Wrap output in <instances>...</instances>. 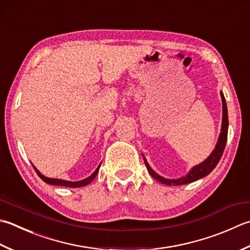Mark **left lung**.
Returning a JSON list of instances; mask_svg holds the SVG:
<instances>
[{"mask_svg":"<svg viewBox=\"0 0 250 250\" xmlns=\"http://www.w3.org/2000/svg\"><path fill=\"white\" fill-rule=\"evenodd\" d=\"M221 99H222V126H221V133L219 135L218 139V143L214 147L213 151L210 154L209 157L203 161L202 164H199L197 166H195L192 169H190L189 172L185 175V177H182L180 179H174V180H170V179H165L163 177H160L159 174H157L155 171L149 167V165L146 161L144 157V161L146 165V168H147L149 174L159 181L160 183H164L166 185H182V184H188L190 182H194V181H197L199 179H202L204 177L208 175L211 171L216 168V166L218 165L220 158L223 154L224 147H226L227 144V140H228V129H229V118H228V107H227V102L226 99H224L223 93L221 92Z\"/></svg>","mask_w":250,"mask_h":250,"instance_id":"obj_1","label":"left lung"}]
</instances>
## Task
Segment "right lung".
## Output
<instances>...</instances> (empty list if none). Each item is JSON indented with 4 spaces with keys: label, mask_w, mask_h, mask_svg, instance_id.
<instances>
[{
    "label": "right lung",
    "mask_w": 250,
    "mask_h": 250,
    "mask_svg": "<svg viewBox=\"0 0 250 250\" xmlns=\"http://www.w3.org/2000/svg\"><path fill=\"white\" fill-rule=\"evenodd\" d=\"M100 167H101V165L99 166V167L96 168V170L90 175L89 178H86V179H84V180H81V181H77V182H71V181H66V180H61V179H52V178L44 177L43 174L40 173V171H39V170L33 166V168H34V170H36V172L38 173L39 177H40L45 183L52 184V185H61V187H67V188H82V187H85V185L91 183L92 181L95 179L97 173H99Z\"/></svg>",
    "instance_id": "right-lung-1"
}]
</instances>
